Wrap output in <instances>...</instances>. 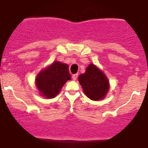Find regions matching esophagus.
I'll return each instance as SVG.
<instances>
[{
    "label": "esophagus",
    "mask_w": 148,
    "mask_h": 148,
    "mask_svg": "<svg viewBox=\"0 0 148 148\" xmlns=\"http://www.w3.org/2000/svg\"><path fill=\"white\" fill-rule=\"evenodd\" d=\"M78 78V74L76 73V74H74V75H73V80H76Z\"/></svg>",
    "instance_id": "34e87169"
}]
</instances>
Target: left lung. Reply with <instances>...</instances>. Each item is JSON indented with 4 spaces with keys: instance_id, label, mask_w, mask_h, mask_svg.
I'll list each match as a JSON object with an SVG mask.
<instances>
[{
    "instance_id": "8db88e82",
    "label": "left lung",
    "mask_w": 148,
    "mask_h": 148,
    "mask_svg": "<svg viewBox=\"0 0 148 148\" xmlns=\"http://www.w3.org/2000/svg\"><path fill=\"white\" fill-rule=\"evenodd\" d=\"M79 82L85 94L94 101L103 99L109 89L106 76L93 64L89 65L86 73L79 76Z\"/></svg>"
}]
</instances>
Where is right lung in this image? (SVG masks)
Returning a JSON list of instances; mask_svg holds the SVG:
<instances>
[{"label":"right lung","instance_id":"obj_1","mask_svg":"<svg viewBox=\"0 0 148 148\" xmlns=\"http://www.w3.org/2000/svg\"><path fill=\"white\" fill-rule=\"evenodd\" d=\"M70 79L68 65L54 62L40 73L36 79V84L41 95L46 98L52 99L56 96L63 85Z\"/></svg>","mask_w":148,"mask_h":148}]
</instances>
